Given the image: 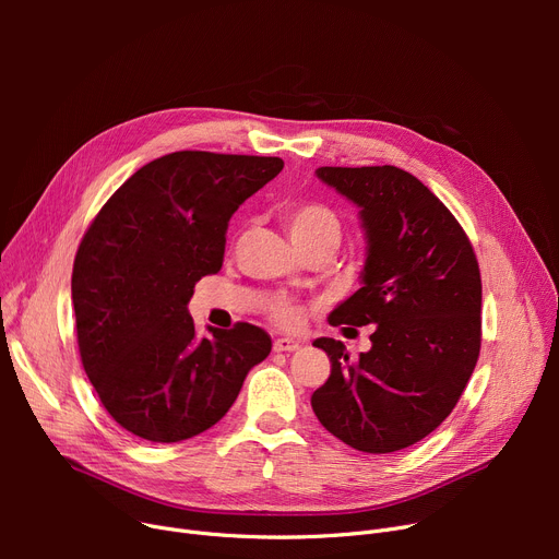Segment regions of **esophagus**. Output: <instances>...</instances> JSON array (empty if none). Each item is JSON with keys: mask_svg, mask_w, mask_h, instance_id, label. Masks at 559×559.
Listing matches in <instances>:
<instances>
[{"mask_svg": "<svg viewBox=\"0 0 559 559\" xmlns=\"http://www.w3.org/2000/svg\"><path fill=\"white\" fill-rule=\"evenodd\" d=\"M301 344L295 342V340H287V337H281L274 342V350L276 354H295V350H299Z\"/></svg>", "mask_w": 559, "mask_h": 559, "instance_id": "obj_1", "label": "esophagus"}]
</instances>
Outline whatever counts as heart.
I'll list each match as a JSON object with an SVG mask.
<instances>
[{
	"mask_svg": "<svg viewBox=\"0 0 559 559\" xmlns=\"http://www.w3.org/2000/svg\"><path fill=\"white\" fill-rule=\"evenodd\" d=\"M285 224L297 245L308 251L319 245H340L342 224L340 217L324 203H299L285 213ZM270 317L283 329H297L304 321V310L287 297H274L270 301Z\"/></svg>",
	"mask_w": 559,
	"mask_h": 559,
	"instance_id": "b5f03b06",
	"label": "heart"
}]
</instances>
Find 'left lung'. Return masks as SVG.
Returning a JSON list of instances; mask_svg holds the SVG:
<instances>
[{
  "instance_id": "8db88e82",
  "label": "left lung",
  "mask_w": 559,
  "mask_h": 559,
  "mask_svg": "<svg viewBox=\"0 0 559 559\" xmlns=\"http://www.w3.org/2000/svg\"><path fill=\"white\" fill-rule=\"evenodd\" d=\"M360 209L367 233L362 287L333 326H371V348L319 337L331 376L310 403L317 419L362 453L417 444L460 401L480 356L483 283L466 233L419 179L394 165L319 167ZM346 331V329H342Z\"/></svg>"
}]
</instances>
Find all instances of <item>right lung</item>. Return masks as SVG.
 <instances>
[{"mask_svg": "<svg viewBox=\"0 0 559 559\" xmlns=\"http://www.w3.org/2000/svg\"><path fill=\"white\" fill-rule=\"evenodd\" d=\"M283 169L274 156L174 152L140 167L79 245L72 304L83 369L124 430L171 444L215 426L272 337L238 321L197 340L188 301L222 270L233 213Z\"/></svg>", "mask_w": 559, "mask_h": 559, "instance_id": "1", "label": "right lung"}]
</instances>
